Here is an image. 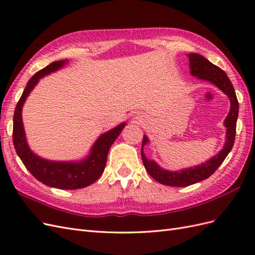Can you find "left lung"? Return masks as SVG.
I'll return each instance as SVG.
<instances>
[{"instance_id":"8db88e82","label":"left lung","mask_w":255,"mask_h":255,"mask_svg":"<svg viewBox=\"0 0 255 255\" xmlns=\"http://www.w3.org/2000/svg\"><path fill=\"white\" fill-rule=\"evenodd\" d=\"M189 57V68L190 74L192 76H197L198 79L208 81L212 84L216 85L220 90H222L229 97L231 102V109L225 120V127L227 128L226 134V143L223 145V149L216 154L215 156L206 160L205 163L198 165L196 167H191L187 169H182L180 171H168L158 166L154 160L146 158L143 153V146L149 142L148 137L143 135L142 145H141V158L145 170L158 183L167 185V186L174 187H184L189 186L191 184L198 183L200 181L206 180L210 177L217 168L223 163L227 155L232 150L235 134H236V122L238 117V101L235 94V90L232 83L228 78L227 73L220 69L219 67L212 64L210 60H207L200 54L190 53Z\"/></svg>"}]
</instances>
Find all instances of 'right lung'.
<instances>
[{
  "label": "right lung",
  "instance_id": "1",
  "mask_svg": "<svg viewBox=\"0 0 255 255\" xmlns=\"http://www.w3.org/2000/svg\"><path fill=\"white\" fill-rule=\"evenodd\" d=\"M66 64L67 60L54 61V63L43 68L42 70L36 72L27 82L26 87L17 103L16 110H14L12 139L18 156L27 170L38 181L50 187L69 190L89 186L90 184L95 183L101 176L105 169L107 154H109L111 145L114 143L116 138L120 135L127 123L123 122L118 127L100 136L92 145L88 156L80 161H54L36 155L29 149L26 142L22 121V107L29 92L32 91L41 78L51 72L57 71Z\"/></svg>",
  "mask_w": 255,
  "mask_h": 255
}]
</instances>
